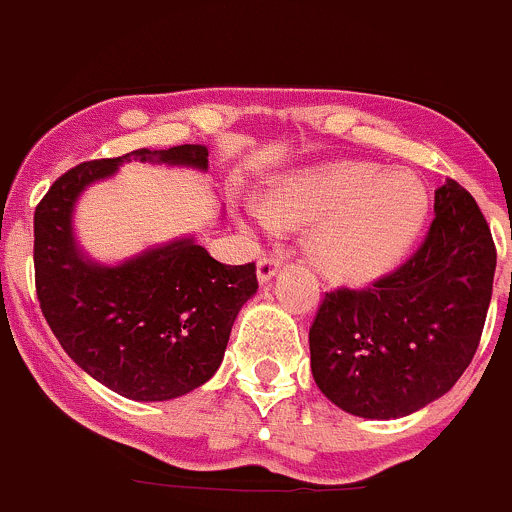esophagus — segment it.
Wrapping results in <instances>:
<instances>
[{
    "label": "esophagus",
    "mask_w": 512,
    "mask_h": 512,
    "mask_svg": "<svg viewBox=\"0 0 512 512\" xmlns=\"http://www.w3.org/2000/svg\"><path fill=\"white\" fill-rule=\"evenodd\" d=\"M279 266H282V259H277V256H261L259 264H256V274H259V282H269L274 274L279 271Z\"/></svg>",
    "instance_id": "obj_1"
}]
</instances>
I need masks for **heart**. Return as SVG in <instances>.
<instances>
[{"mask_svg":"<svg viewBox=\"0 0 512 512\" xmlns=\"http://www.w3.org/2000/svg\"><path fill=\"white\" fill-rule=\"evenodd\" d=\"M428 212L423 184L408 171L364 161L307 166L279 176L266 202L248 205L264 230L305 225L307 256L325 277L364 284L382 277L408 253Z\"/></svg>","mask_w":512,"mask_h":512,"instance_id":"heart-1","label":"heart"}]
</instances>
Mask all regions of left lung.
I'll list each match as a JSON object with an SVG mask.
<instances>
[{
    "mask_svg": "<svg viewBox=\"0 0 512 512\" xmlns=\"http://www.w3.org/2000/svg\"><path fill=\"white\" fill-rule=\"evenodd\" d=\"M418 251L364 289L325 292L310 325L315 384L341 410L390 420L451 390L485 328L497 251L472 194L449 179Z\"/></svg>",
    "mask_w": 512,
    "mask_h": 512,
    "instance_id": "obj_1",
    "label": "left lung"
}]
</instances>
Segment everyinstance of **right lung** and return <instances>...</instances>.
I'll return each mask as SVG.
<instances>
[{"mask_svg": "<svg viewBox=\"0 0 512 512\" xmlns=\"http://www.w3.org/2000/svg\"><path fill=\"white\" fill-rule=\"evenodd\" d=\"M128 161L207 169V146L138 148L58 176L35 207V292L53 336L89 377L128 400H174L217 372L238 310L259 289L256 264H220L192 238L120 266L84 259L74 202Z\"/></svg>", "mask_w": 512, "mask_h": 512, "instance_id": "right-lung-1", "label": "right lung"}]
</instances>
